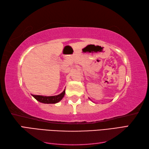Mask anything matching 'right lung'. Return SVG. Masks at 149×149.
Here are the masks:
<instances>
[{"label": "right lung", "instance_id": "1", "mask_svg": "<svg viewBox=\"0 0 149 149\" xmlns=\"http://www.w3.org/2000/svg\"><path fill=\"white\" fill-rule=\"evenodd\" d=\"M65 94V90L63 91L61 93H60L58 95L55 96H42V95H33V96L39 102L44 103V104H56L58 103L61 100L63 97H64Z\"/></svg>", "mask_w": 149, "mask_h": 149}]
</instances>
